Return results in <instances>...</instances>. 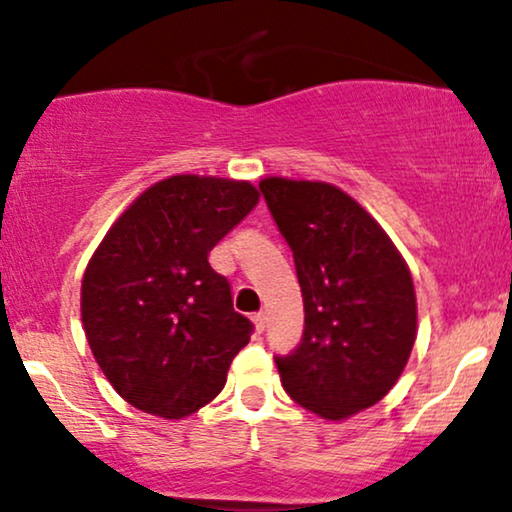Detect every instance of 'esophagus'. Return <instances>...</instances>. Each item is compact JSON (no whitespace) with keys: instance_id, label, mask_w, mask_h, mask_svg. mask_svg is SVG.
<instances>
[{"instance_id":"esophagus-1","label":"esophagus","mask_w":512,"mask_h":512,"mask_svg":"<svg viewBox=\"0 0 512 512\" xmlns=\"http://www.w3.org/2000/svg\"><path fill=\"white\" fill-rule=\"evenodd\" d=\"M252 325H255V332L257 334H262L264 327H267V315L255 313V315H252Z\"/></svg>"}]
</instances>
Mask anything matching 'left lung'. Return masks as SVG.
Returning <instances> with one entry per match:
<instances>
[{
	"label": "left lung",
	"instance_id": "left-lung-1",
	"mask_svg": "<svg viewBox=\"0 0 512 512\" xmlns=\"http://www.w3.org/2000/svg\"><path fill=\"white\" fill-rule=\"evenodd\" d=\"M260 190L293 250L305 330L276 356L281 385L320 419L383 399L416 342V291L390 236L354 197L320 180L264 178Z\"/></svg>",
	"mask_w": 512,
	"mask_h": 512
}]
</instances>
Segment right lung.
Returning <instances> with one entry per match:
<instances>
[{
    "label": "right lung",
    "mask_w": 512,
    "mask_h": 512,
    "mask_svg": "<svg viewBox=\"0 0 512 512\" xmlns=\"http://www.w3.org/2000/svg\"><path fill=\"white\" fill-rule=\"evenodd\" d=\"M260 202L248 180L170 175L117 216L81 279V322L108 383L132 407L185 419L226 385L248 317L209 252Z\"/></svg>",
    "instance_id": "1"
}]
</instances>
